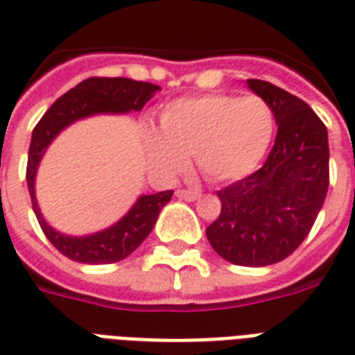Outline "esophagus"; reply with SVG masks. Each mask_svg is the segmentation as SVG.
<instances>
[{"instance_id":"1","label":"esophagus","mask_w":355,"mask_h":355,"mask_svg":"<svg viewBox=\"0 0 355 355\" xmlns=\"http://www.w3.org/2000/svg\"><path fill=\"white\" fill-rule=\"evenodd\" d=\"M177 196L180 200L196 201L198 198H201V192L200 190H193V188H188V190H177Z\"/></svg>"}]
</instances>
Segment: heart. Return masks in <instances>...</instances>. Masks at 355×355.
<instances>
[{"instance_id": "b5f03b06", "label": "heart", "mask_w": 355, "mask_h": 355, "mask_svg": "<svg viewBox=\"0 0 355 355\" xmlns=\"http://www.w3.org/2000/svg\"><path fill=\"white\" fill-rule=\"evenodd\" d=\"M274 131V110L262 96H188L163 108L159 132H146V155L155 171L173 177L193 154L205 177L232 182L257 169Z\"/></svg>"}]
</instances>
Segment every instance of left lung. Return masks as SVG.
I'll return each instance as SVG.
<instances>
[{
  "mask_svg": "<svg viewBox=\"0 0 355 355\" xmlns=\"http://www.w3.org/2000/svg\"><path fill=\"white\" fill-rule=\"evenodd\" d=\"M270 102L277 135L261 169L218 190L223 209L207 228L211 247L238 266L287 259L312 230L329 188L327 127L304 101L247 80Z\"/></svg>",
  "mask_w": 355,
  "mask_h": 355,
  "instance_id": "1",
  "label": "left lung"
}]
</instances>
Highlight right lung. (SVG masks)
Here are the masks:
<instances>
[{
	"label": "right lung",
	"mask_w": 355,
	"mask_h": 355,
	"mask_svg": "<svg viewBox=\"0 0 355 355\" xmlns=\"http://www.w3.org/2000/svg\"><path fill=\"white\" fill-rule=\"evenodd\" d=\"M159 89L162 87L154 83L127 80V78H89L57 98L34 127L32 142L28 150V192L32 198V207L43 234L68 259L83 264H110L127 259L148 238L162 207L173 198V190L140 196L131 211L114 226L93 236L72 238L53 230L45 223L42 211L37 207L34 180L42 155L58 132L66 125L73 123L76 119L94 116V114H121L131 110L139 112Z\"/></svg>",
	"instance_id": "add662e5"
}]
</instances>
